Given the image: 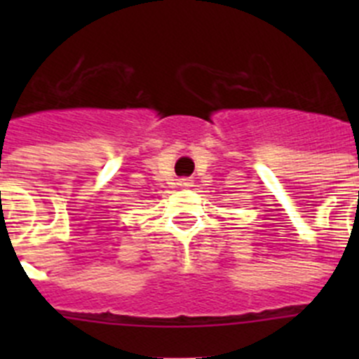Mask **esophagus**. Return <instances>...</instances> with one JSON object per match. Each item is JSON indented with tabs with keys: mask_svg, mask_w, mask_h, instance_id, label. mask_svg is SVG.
Here are the masks:
<instances>
[{
	"mask_svg": "<svg viewBox=\"0 0 359 359\" xmlns=\"http://www.w3.org/2000/svg\"><path fill=\"white\" fill-rule=\"evenodd\" d=\"M182 184H184V186H189V179H182Z\"/></svg>",
	"mask_w": 359,
	"mask_h": 359,
	"instance_id": "1",
	"label": "esophagus"
}]
</instances>
